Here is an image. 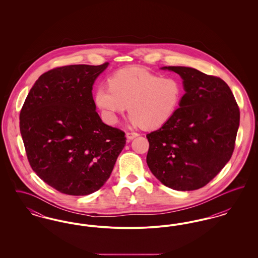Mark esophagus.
Here are the masks:
<instances>
[{"label":"esophagus","instance_id":"1","mask_svg":"<svg viewBox=\"0 0 258 258\" xmlns=\"http://www.w3.org/2000/svg\"><path fill=\"white\" fill-rule=\"evenodd\" d=\"M138 135H139V134H137V133H134V132H131V133H126V134H125L126 138H127V139H130V140L135 139V137H137Z\"/></svg>","mask_w":258,"mask_h":258}]
</instances>
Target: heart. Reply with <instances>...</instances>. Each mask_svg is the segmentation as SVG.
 Wrapping results in <instances>:
<instances>
[{"mask_svg":"<svg viewBox=\"0 0 258 258\" xmlns=\"http://www.w3.org/2000/svg\"><path fill=\"white\" fill-rule=\"evenodd\" d=\"M182 93V84L175 77H160L141 68H130L113 74L109 84L99 85L95 101L110 123H116L118 115L128 105L132 123L157 128L177 110Z\"/></svg>","mask_w":258,"mask_h":258,"instance_id":"b5f03b06","label":"heart"}]
</instances>
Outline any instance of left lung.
Returning <instances> with one entry per match:
<instances>
[{"instance_id": "8db88e82", "label": "left lung", "mask_w": 258, "mask_h": 258, "mask_svg": "<svg viewBox=\"0 0 258 258\" xmlns=\"http://www.w3.org/2000/svg\"><path fill=\"white\" fill-rule=\"evenodd\" d=\"M161 69L182 77L185 94L171 118L146 135L148 166L170 188L198 189L220 173L233 154L239 106L220 77L186 67Z\"/></svg>"}]
</instances>
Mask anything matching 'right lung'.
Here are the masks:
<instances>
[{"mask_svg":"<svg viewBox=\"0 0 258 258\" xmlns=\"http://www.w3.org/2000/svg\"><path fill=\"white\" fill-rule=\"evenodd\" d=\"M108 66L71 64L41 74L20 111V133L32 169L69 196L98 190L125 145L123 131L103 123L93 98Z\"/></svg>","mask_w":258,"mask_h":258,"instance_id":"obj_1","label":"right lung"}]
</instances>
